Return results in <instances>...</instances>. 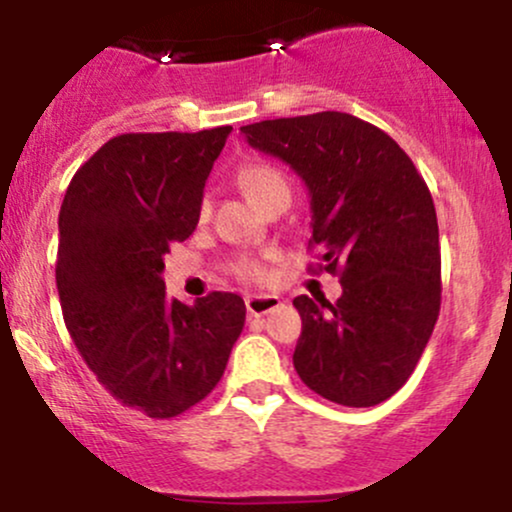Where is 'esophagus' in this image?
Masks as SVG:
<instances>
[{"label":"esophagus","instance_id":"1","mask_svg":"<svg viewBox=\"0 0 512 512\" xmlns=\"http://www.w3.org/2000/svg\"><path fill=\"white\" fill-rule=\"evenodd\" d=\"M279 296H269V293H260V296H248L245 298V308H248V313L252 317H260V315H267L272 313L274 308H279Z\"/></svg>","mask_w":512,"mask_h":512}]
</instances>
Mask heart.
<instances>
[{"instance_id": "b5f03b06", "label": "heart", "mask_w": 512, "mask_h": 512, "mask_svg": "<svg viewBox=\"0 0 512 512\" xmlns=\"http://www.w3.org/2000/svg\"><path fill=\"white\" fill-rule=\"evenodd\" d=\"M238 180L257 207L267 202L272 195H276V192L289 190V180H286V175L281 173V170H276L274 166H269V163H250V166L240 170ZM209 214H211V199L204 197L202 202H199V219L207 221ZM233 272L245 281L264 279V267L255 260H238L233 264Z\"/></svg>"}]
</instances>
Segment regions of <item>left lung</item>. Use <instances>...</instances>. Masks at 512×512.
Returning a JSON list of instances; mask_svg holds the SVG:
<instances>
[{"instance_id":"left-lung-1","label":"left lung","mask_w":512,"mask_h":512,"mask_svg":"<svg viewBox=\"0 0 512 512\" xmlns=\"http://www.w3.org/2000/svg\"><path fill=\"white\" fill-rule=\"evenodd\" d=\"M252 149L281 158L310 192L317 269L342 296H298L293 351L310 390L344 407H375L409 380L440 313L433 197L383 129L349 113L279 117L240 127Z\"/></svg>"}]
</instances>
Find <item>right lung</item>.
I'll list each match as a JSON object with an SVG mask.
<instances>
[{"label": "right lung", "instance_id": "1", "mask_svg": "<svg viewBox=\"0 0 512 512\" xmlns=\"http://www.w3.org/2000/svg\"><path fill=\"white\" fill-rule=\"evenodd\" d=\"M233 127L139 132L105 142L60 209L64 325L105 390L170 419L214 390L245 325L238 293L166 296L163 255L192 236L211 166Z\"/></svg>", "mask_w": 512, "mask_h": 512}]
</instances>
